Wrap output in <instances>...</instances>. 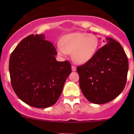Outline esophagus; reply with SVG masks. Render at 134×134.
<instances>
[{"label":"esophagus","mask_w":134,"mask_h":134,"mask_svg":"<svg viewBox=\"0 0 134 134\" xmlns=\"http://www.w3.org/2000/svg\"><path fill=\"white\" fill-rule=\"evenodd\" d=\"M76 68L75 66L72 65V71H76Z\"/></svg>","instance_id":"34e87169"}]
</instances>
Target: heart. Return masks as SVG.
<instances>
[{
	"mask_svg": "<svg viewBox=\"0 0 134 134\" xmlns=\"http://www.w3.org/2000/svg\"><path fill=\"white\" fill-rule=\"evenodd\" d=\"M99 46V40L93 34L72 32L61 38L60 44L56 46L59 56L71 54L72 59L78 64H84L94 57Z\"/></svg>",
	"mask_w": 134,
	"mask_h": 134,
	"instance_id": "b5f03b06",
	"label": "heart"
}]
</instances>
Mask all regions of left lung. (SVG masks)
Wrapping results in <instances>:
<instances>
[{
    "label": "left lung",
    "mask_w": 134,
    "mask_h": 134,
    "mask_svg": "<svg viewBox=\"0 0 134 134\" xmlns=\"http://www.w3.org/2000/svg\"><path fill=\"white\" fill-rule=\"evenodd\" d=\"M106 41L91 60L76 69L82 93L97 104L110 102L122 93L128 71V58L121 44L110 37Z\"/></svg>",
    "instance_id": "obj_1"
}]
</instances>
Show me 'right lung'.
<instances>
[{"instance_id": "1", "label": "right lung", "mask_w": 134, "mask_h": 134, "mask_svg": "<svg viewBox=\"0 0 134 134\" xmlns=\"http://www.w3.org/2000/svg\"><path fill=\"white\" fill-rule=\"evenodd\" d=\"M57 52L44 34L30 35L9 58L11 83L17 97L29 106L46 108L54 104L71 73L68 61L58 62Z\"/></svg>"}]
</instances>
